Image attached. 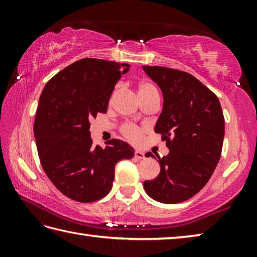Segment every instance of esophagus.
<instances>
[{
	"label": "esophagus",
	"mask_w": 257,
	"mask_h": 257,
	"mask_svg": "<svg viewBox=\"0 0 257 257\" xmlns=\"http://www.w3.org/2000/svg\"><path fill=\"white\" fill-rule=\"evenodd\" d=\"M135 157L137 158V159H144V158H145V152L141 151V150H136L135 151Z\"/></svg>",
	"instance_id": "1"
}]
</instances>
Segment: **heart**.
Masks as SVG:
<instances>
[{
  "mask_svg": "<svg viewBox=\"0 0 257 257\" xmlns=\"http://www.w3.org/2000/svg\"><path fill=\"white\" fill-rule=\"evenodd\" d=\"M151 94H158L156 87L151 83H148V81H143V83H140L138 85V96L139 97L148 96ZM122 133H123L125 138H128L132 141L138 140L141 136V130L134 124H125L122 128Z\"/></svg>",
  "mask_w": 257,
  "mask_h": 257,
  "instance_id": "b5f03b06",
  "label": "heart"
}]
</instances>
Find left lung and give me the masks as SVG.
Segmentation results:
<instances>
[{
  "label": "left lung",
  "instance_id": "1",
  "mask_svg": "<svg viewBox=\"0 0 257 257\" xmlns=\"http://www.w3.org/2000/svg\"><path fill=\"white\" fill-rule=\"evenodd\" d=\"M143 68L162 91L155 132L169 149L167 156L158 157L160 173L145 181L144 188L158 202L180 203L198 193L214 172L224 139V116L219 98L194 76L167 67ZM146 157L155 158L150 152Z\"/></svg>",
  "mask_w": 257,
  "mask_h": 257
}]
</instances>
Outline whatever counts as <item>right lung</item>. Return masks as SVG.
I'll use <instances>...</instances> for the list:
<instances>
[{"mask_svg": "<svg viewBox=\"0 0 257 257\" xmlns=\"http://www.w3.org/2000/svg\"><path fill=\"white\" fill-rule=\"evenodd\" d=\"M129 64L83 58L61 70L43 89L34 121L38 157L46 176L68 198L89 203L112 188L114 166L132 159L124 141L92 146L90 119L106 113L114 85Z\"/></svg>", "mask_w": 257, "mask_h": 257, "instance_id": "add662e5", "label": "right lung"}]
</instances>
